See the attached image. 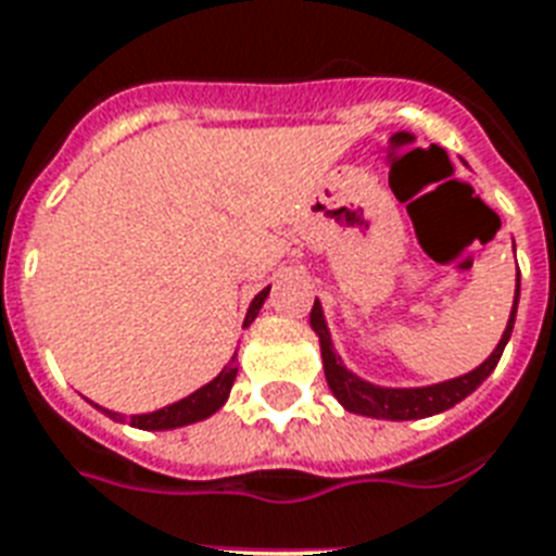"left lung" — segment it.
<instances>
[{"mask_svg":"<svg viewBox=\"0 0 556 556\" xmlns=\"http://www.w3.org/2000/svg\"><path fill=\"white\" fill-rule=\"evenodd\" d=\"M516 307H519V275H516V299H513L510 323L504 328V337L495 345V352L486 357V361L471 369L469 375L463 378H454V381L433 383V387H419V390H387V387H375L369 381H361L357 375L349 372L340 363V357L333 354L331 349V333H328V325H325L323 307L319 302H313L311 311V325L313 331L319 333V345H323V361H325V378H328V387L337 395V402L345 407V410L361 413V416H375V419H425V416H433V413H442L454 407L457 402H463L466 395L478 390L490 372L498 366L501 352L510 340L513 323H516Z\"/></svg>","mask_w":556,"mask_h":556,"instance_id":"obj_1","label":"left lung"}]
</instances>
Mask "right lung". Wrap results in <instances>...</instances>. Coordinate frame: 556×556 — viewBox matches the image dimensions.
<instances>
[{
    "label": "right lung",
    "mask_w": 556,
    "mask_h": 556,
    "mask_svg": "<svg viewBox=\"0 0 556 556\" xmlns=\"http://www.w3.org/2000/svg\"><path fill=\"white\" fill-rule=\"evenodd\" d=\"M266 295H269V287L263 290V293L254 295L252 307L245 313V323L243 325H252V319L257 316L261 311V304L266 302ZM233 378H237V363H228L223 372L216 375L214 381L204 383L202 390H195L193 395H187L181 402L169 404V407H161V410L154 413H143V416H131V425L135 428H143V431H169V428H181V425H193V421H202L207 419L211 413H216L228 402V392L233 387ZM111 419H119L116 413L104 410Z\"/></svg>",
    "instance_id": "obj_1"
}]
</instances>
